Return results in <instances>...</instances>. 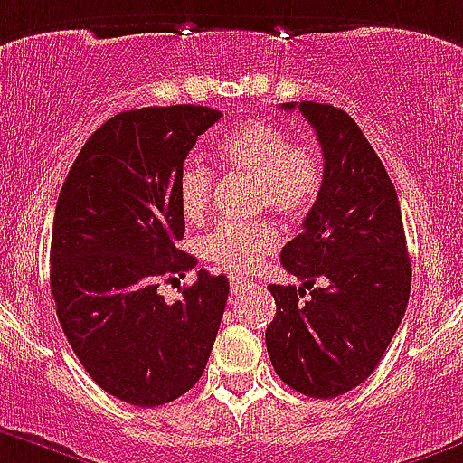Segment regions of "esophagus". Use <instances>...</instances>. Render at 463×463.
I'll list each match as a JSON object with an SVG mask.
<instances>
[{"mask_svg":"<svg viewBox=\"0 0 463 463\" xmlns=\"http://www.w3.org/2000/svg\"><path fill=\"white\" fill-rule=\"evenodd\" d=\"M249 279L247 277H241V274H231V290L232 293H240L241 288H247L249 286Z\"/></svg>","mask_w":463,"mask_h":463,"instance_id":"34e87169","label":"esophagus"}]
</instances>
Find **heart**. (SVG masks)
Returning a JSON list of instances; mask_svg holds the SVG:
<instances>
[{
	"mask_svg": "<svg viewBox=\"0 0 463 463\" xmlns=\"http://www.w3.org/2000/svg\"><path fill=\"white\" fill-rule=\"evenodd\" d=\"M226 170L251 175L253 203L283 219H302L318 201L325 180V156L316 143H293L286 128L268 119H251L232 128L216 147ZM212 170L198 159L182 164L175 191L186 222L203 219L212 198ZM277 228L269 222H223L201 240L207 260L231 272H249L274 251Z\"/></svg>",
	"mask_w": 463,
	"mask_h": 463,
	"instance_id": "b5f03b06",
	"label": "heart"
}]
</instances>
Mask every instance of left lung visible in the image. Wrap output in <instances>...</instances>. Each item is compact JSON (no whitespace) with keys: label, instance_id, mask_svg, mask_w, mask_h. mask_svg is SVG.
Returning a JSON list of instances; mask_svg holds the SVG:
<instances>
[{"label":"left lung","instance_id":"1","mask_svg":"<svg viewBox=\"0 0 463 463\" xmlns=\"http://www.w3.org/2000/svg\"><path fill=\"white\" fill-rule=\"evenodd\" d=\"M281 108H299L314 127L325 180L302 232L281 251V265L302 286H268L277 316L265 344L286 385L332 399L366 381L385 355L406 314L413 269L397 191L355 119L330 103Z\"/></svg>","mask_w":463,"mask_h":463}]
</instances>
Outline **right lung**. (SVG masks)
<instances>
[{"label":"right lung","mask_w":463,"mask_h":463,"mask_svg":"<svg viewBox=\"0 0 463 463\" xmlns=\"http://www.w3.org/2000/svg\"><path fill=\"white\" fill-rule=\"evenodd\" d=\"M207 106L138 108L91 133L57 198L50 288L71 348L108 394L161 406L203 376L228 299L223 274L201 272L165 302L195 258L177 249L184 214L175 180L198 136L219 122Z\"/></svg>","instance_id":"add662e5"}]
</instances>
